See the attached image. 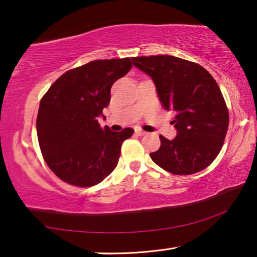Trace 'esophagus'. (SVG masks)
<instances>
[{"label":"esophagus","instance_id":"34e87169","mask_svg":"<svg viewBox=\"0 0 257 257\" xmlns=\"http://www.w3.org/2000/svg\"><path fill=\"white\" fill-rule=\"evenodd\" d=\"M135 134H136L137 136H145L147 133L142 129H135Z\"/></svg>","mask_w":257,"mask_h":257}]
</instances>
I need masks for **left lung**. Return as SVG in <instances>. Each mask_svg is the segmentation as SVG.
I'll list each match as a JSON object with an SVG mask.
<instances>
[{
	"label": "left lung",
	"mask_w": 257,
	"mask_h": 257,
	"mask_svg": "<svg viewBox=\"0 0 257 257\" xmlns=\"http://www.w3.org/2000/svg\"><path fill=\"white\" fill-rule=\"evenodd\" d=\"M134 66L154 81L163 107L175 111L177 136H160L154 162L173 175L204 170L222 149L229 113L219 85L206 69L172 55L136 56Z\"/></svg>",
	"instance_id": "1"
}]
</instances>
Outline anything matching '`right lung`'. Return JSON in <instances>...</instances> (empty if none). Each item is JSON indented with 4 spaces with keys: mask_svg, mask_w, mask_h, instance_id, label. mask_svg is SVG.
Wrapping results in <instances>:
<instances>
[{
    "mask_svg": "<svg viewBox=\"0 0 257 257\" xmlns=\"http://www.w3.org/2000/svg\"><path fill=\"white\" fill-rule=\"evenodd\" d=\"M133 67L130 58L96 60L63 73L43 96L37 137L49 168L79 187L99 184L114 170L124 139L134 129L113 133L98 118L111 99V87Z\"/></svg>",
    "mask_w": 257,
    "mask_h": 257,
    "instance_id": "add662e5",
    "label": "right lung"
}]
</instances>
